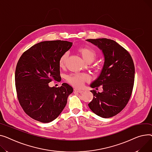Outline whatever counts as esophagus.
I'll list each match as a JSON object with an SVG mask.
<instances>
[{
    "label": "esophagus",
    "instance_id": "34e87169",
    "mask_svg": "<svg viewBox=\"0 0 152 152\" xmlns=\"http://www.w3.org/2000/svg\"><path fill=\"white\" fill-rule=\"evenodd\" d=\"M74 90V91H75V92L79 93H83V91H82V90H79V89H76V88H75Z\"/></svg>",
    "mask_w": 152,
    "mask_h": 152
}]
</instances>
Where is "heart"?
<instances>
[{
	"label": "heart",
	"instance_id": "heart-1",
	"mask_svg": "<svg viewBox=\"0 0 152 152\" xmlns=\"http://www.w3.org/2000/svg\"><path fill=\"white\" fill-rule=\"evenodd\" d=\"M78 51L83 59L89 63L93 62L96 57V51L91 48L86 47H82L80 48ZM67 55V53H66L60 58L59 61V66L60 67H63L64 66ZM66 79L67 82L74 86L82 87L85 82L88 81L89 77L85 74H73L67 76Z\"/></svg>",
	"mask_w": 152,
	"mask_h": 152
}]
</instances>
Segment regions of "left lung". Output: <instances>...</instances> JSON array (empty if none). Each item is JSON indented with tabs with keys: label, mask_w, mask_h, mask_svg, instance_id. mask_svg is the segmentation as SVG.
<instances>
[{
	"label": "left lung",
	"mask_w": 152,
	"mask_h": 152,
	"mask_svg": "<svg viewBox=\"0 0 152 152\" xmlns=\"http://www.w3.org/2000/svg\"><path fill=\"white\" fill-rule=\"evenodd\" d=\"M102 52L104 62L99 75L91 88L102 86L101 93L91 91L93 100L90 109L102 118H110L120 112L128 102L134 82L135 69L129 53L114 40L88 39Z\"/></svg>",
	"instance_id": "1"
}]
</instances>
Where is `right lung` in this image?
I'll return each mask as SVG.
<instances>
[{
    "label": "right lung",
    "mask_w": 152,
    "mask_h": 152,
    "mask_svg": "<svg viewBox=\"0 0 152 152\" xmlns=\"http://www.w3.org/2000/svg\"><path fill=\"white\" fill-rule=\"evenodd\" d=\"M72 45L67 41L42 42L26 51L18 62L15 70L18 99L32 118L49 123L64 109L72 87L66 83L61 87H50L48 83L61 80L59 61Z\"/></svg>",
    "instance_id": "add662e5"
}]
</instances>
